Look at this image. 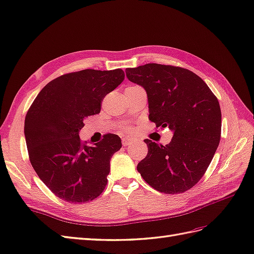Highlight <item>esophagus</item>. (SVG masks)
Here are the masks:
<instances>
[{
  "label": "esophagus",
  "instance_id": "esophagus-1",
  "mask_svg": "<svg viewBox=\"0 0 254 254\" xmlns=\"http://www.w3.org/2000/svg\"><path fill=\"white\" fill-rule=\"evenodd\" d=\"M132 144V139L131 138H123L122 139V145L123 146H128Z\"/></svg>",
  "mask_w": 254,
  "mask_h": 254
}]
</instances>
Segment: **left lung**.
I'll list each match as a JSON object with an SVG mask.
<instances>
[{"mask_svg":"<svg viewBox=\"0 0 254 254\" xmlns=\"http://www.w3.org/2000/svg\"><path fill=\"white\" fill-rule=\"evenodd\" d=\"M127 79L145 88L149 120L169 127L173 137L166 146L144 141L148 154L137 171L156 190L181 193L202 178L221 139L219 100L196 73L181 67L146 64L126 70Z\"/></svg>","mask_w":254,"mask_h":254,"instance_id":"1","label":"left lung"}]
</instances>
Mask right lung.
<instances>
[{"label": "right lung", "instance_id": "add662e5", "mask_svg": "<svg viewBox=\"0 0 254 254\" xmlns=\"http://www.w3.org/2000/svg\"><path fill=\"white\" fill-rule=\"evenodd\" d=\"M122 69H85L58 76L35 97L25 119L29 158L35 172L58 198L71 203L92 201L107 185L110 159L121 138L106 134L87 146L79 137L88 116L122 83Z\"/></svg>", "mask_w": 254, "mask_h": 254}]
</instances>
